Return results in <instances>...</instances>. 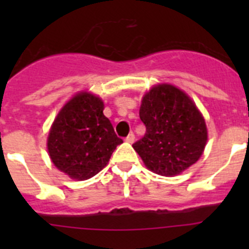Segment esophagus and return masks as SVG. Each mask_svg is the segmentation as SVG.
<instances>
[{"instance_id": "1", "label": "esophagus", "mask_w": 249, "mask_h": 249, "mask_svg": "<svg viewBox=\"0 0 249 249\" xmlns=\"http://www.w3.org/2000/svg\"><path fill=\"white\" fill-rule=\"evenodd\" d=\"M135 140H136L135 135H133V133H129L126 138V142H128V143H133V142H135Z\"/></svg>"}]
</instances>
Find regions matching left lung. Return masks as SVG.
I'll return each instance as SVG.
<instances>
[{"mask_svg": "<svg viewBox=\"0 0 249 249\" xmlns=\"http://www.w3.org/2000/svg\"><path fill=\"white\" fill-rule=\"evenodd\" d=\"M146 135L133 144L144 166L164 177L181 175L203 155L208 131L195 101L171 83H158L142 97Z\"/></svg>", "mask_w": 249, "mask_h": 249, "instance_id": "left-lung-1", "label": "left lung"}]
</instances>
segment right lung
Listing matches in <instances>:
<instances>
[{
    "label": "right lung",
    "mask_w": 249,
    "mask_h": 249,
    "mask_svg": "<svg viewBox=\"0 0 249 249\" xmlns=\"http://www.w3.org/2000/svg\"><path fill=\"white\" fill-rule=\"evenodd\" d=\"M97 94L80 91L59 109L47 137V151L56 168L74 181H85L102 171L123 141L103 114Z\"/></svg>",
    "instance_id": "1"
}]
</instances>
